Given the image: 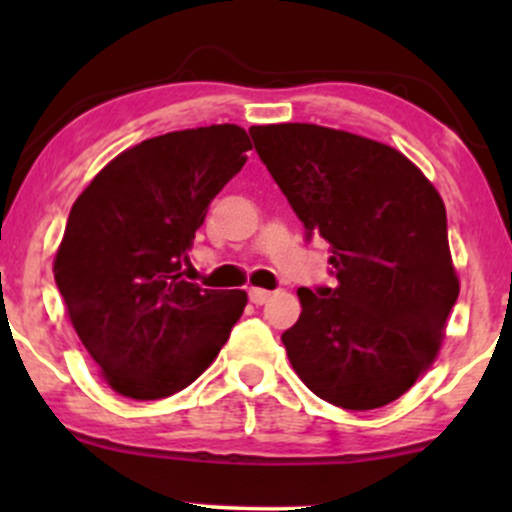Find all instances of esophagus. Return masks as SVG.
Wrapping results in <instances>:
<instances>
[{"label": "esophagus", "mask_w": 512, "mask_h": 512, "mask_svg": "<svg viewBox=\"0 0 512 512\" xmlns=\"http://www.w3.org/2000/svg\"><path fill=\"white\" fill-rule=\"evenodd\" d=\"M248 296H250V301L255 303V305H264V303L269 301V296H272V291H267V289H250Z\"/></svg>", "instance_id": "esophagus-1"}]
</instances>
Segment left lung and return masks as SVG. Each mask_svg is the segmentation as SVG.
<instances>
[{"instance_id":"1","label":"left lung","mask_w":512,"mask_h":512,"mask_svg":"<svg viewBox=\"0 0 512 512\" xmlns=\"http://www.w3.org/2000/svg\"><path fill=\"white\" fill-rule=\"evenodd\" d=\"M305 238L330 243L332 286L298 289L281 334L298 378L342 409H378L431 366L460 293L436 187L392 146L320 125L250 127Z\"/></svg>"}]
</instances>
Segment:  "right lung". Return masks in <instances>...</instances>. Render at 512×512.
<instances>
[{
    "label": "right lung",
    "mask_w": 512,
    "mask_h": 512,
    "mask_svg": "<svg viewBox=\"0 0 512 512\" xmlns=\"http://www.w3.org/2000/svg\"><path fill=\"white\" fill-rule=\"evenodd\" d=\"M243 127L168 132L122 151L81 192L55 257V281L105 383L161 399L209 368L248 293L185 279L207 209L245 166Z\"/></svg>",
    "instance_id": "obj_1"
}]
</instances>
